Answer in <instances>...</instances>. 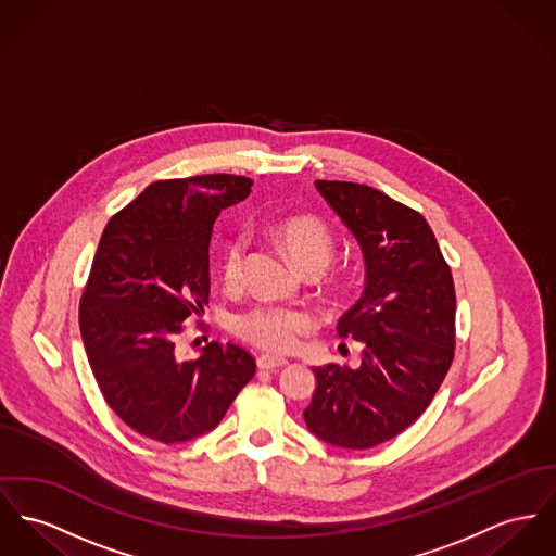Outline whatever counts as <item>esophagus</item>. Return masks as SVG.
Returning a JSON list of instances; mask_svg holds the SVG:
<instances>
[{
    "mask_svg": "<svg viewBox=\"0 0 556 556\" xmlns=\"http://www.w3.org/2000/svg\"><path fill=\"white\" fill-rule=\"evenodd\" d=\"M289 365V361H285V358H276V356H269V354H263L257 358V367L261 370H274L280 369V367H287Z\"/></svg>",
    "mask_w": 556,
    "mask_h": 556,
    "instance_id": "34e87169",
    "label": "esophagus"
}]
</instances>
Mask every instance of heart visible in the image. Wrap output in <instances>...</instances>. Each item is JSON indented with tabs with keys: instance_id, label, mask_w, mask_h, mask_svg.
Masks as SVG:
<instances>
[{
	"instance_id": "heart-1",
	"label": "heart",
	"mask_w": 556,
	"mask_h": 556,
	"mask_svg": "<svg viewBox=\"0 0 556 556\" xmlns=\"http://www.w3.org/2000/svg\"><path fill=\"white\" fill-rule=\"evenodd\" d=\"M278 238L289 251L299 269L318 267L325 269L333 257V238L329 229L312 217H291L278 223ZM247 260L244 238H236L227 244L223 255V278L227 285H236L242 278ZM314 318L303 309L260 305L236 318V333L274 354H287L295 350L299 337L307 333Z\"/></svg>"
}]
</instances>
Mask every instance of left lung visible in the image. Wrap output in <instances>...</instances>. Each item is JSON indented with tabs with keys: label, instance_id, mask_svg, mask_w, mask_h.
Here are the masks:
<instances>
[{
	"label": "left lung",
	"instance_id": "1",
	"mask_svg": "<svg viewBox=\"0 0 556 556\" xmlns=\"http://www.w3.org/2000/svg\"><path fill=\"white\" fill-rule=\"evenodd\" d=\"M361 247L365 291L337 333L363 343L358 369H314L303 419L320 441L370 448L432 403L455 350V289L428 222L369 186L314 184Z\"/></svg>",
	"mask_w": 556,
	"mask_h": 556
}]
</instances>
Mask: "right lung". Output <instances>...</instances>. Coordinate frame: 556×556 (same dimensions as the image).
I'll list each match as a JSON object with an SVG mask.
<instances>
[{"instance_id": "1", "label": "right lung", "mask_w": 556, "mask_h": 556, "mask_svg": "<svg viewBox=\"0 0 556 556\" xmlns=\"http://www.w3.org/2000/svg\"><path fill=\"white\" fill-rule=\"evenodd\" d=\"M251 186L238 175L155 181L101 236L79 303L81 341L108 405L157 443L215 430L257 369L233 343L211 341L195 361L179 352L184 323L208 303L215 219Z\"/></svg>"}]
</instances>
